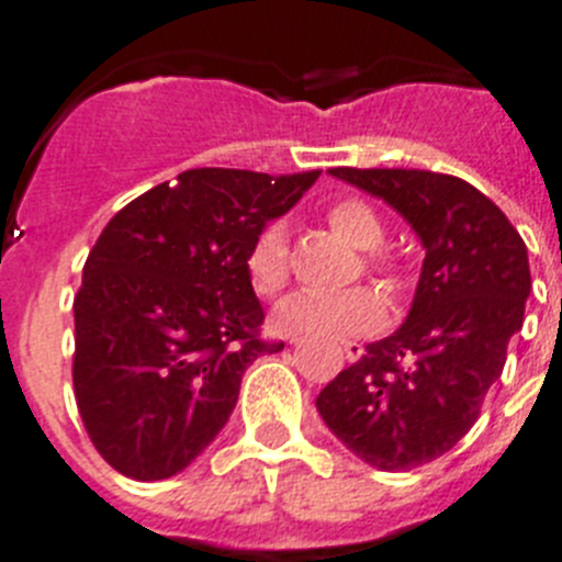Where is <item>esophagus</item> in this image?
Wrapping results in <instances>:
<instances>
[{
	"mask_svg": "<svg viewBox=\"0 0 562 562\" xmlns=\"http://www.w3.org/2000/svg\"><path fill=\"white\" fill-rule=\"evenodd\" d=\"M342 351H346V360H349V362H357L362 357V346L357 340L342 342Z\"/></svg>",
	"mask_w": 562,
	"mask_h": 562,
	"instance_id": "obj_1",
	"label": "esophagus"
}]
</instances>
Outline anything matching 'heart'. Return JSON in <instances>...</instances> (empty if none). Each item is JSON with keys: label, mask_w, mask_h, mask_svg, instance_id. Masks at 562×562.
<instances>
[{"label": "heart", "mask_w": 562, "mask_h": 562, "mask_svg": "<svg viewBox=\"0 0 562 562\" xmlns=\"http://www.w3.org/2000/svg\"><path fill=\"white\" fill-rule=\"evenodd\" d=\"M331 231L342 236L357 250L366 252V265L376 272L391 276V261L376 247L385 238V225L380 213L362 200H337L326 211ZM245 276L250 290L258 297H278L290 284V241H286V227L281 222H267L258 227L250 247L245 252ZM385 321V301L371 286H351L342 292H301L278 306L272 315V326L281 335H317L351 337L366 335L376 329Z\"/></svg>", "instance_id": "obj_1"}]
</instances>
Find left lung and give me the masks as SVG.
<instances>
[{"instance_id":"obj_1","label":"left lung","mask_w":562,"mask_h":562,"mask_svg":"<svg viewBox=\"0 0 562 562\" xmlns=\"http://www.w3.org/2000/svg\"><path fill=\"white\" fill-rule=\"evenodd\" d=\"M389 202L425 247L405 324L369 342L315 400L331 434L366 464L405 473L475 425L524 326L532 276L520 233L479 188L416 168H331Z\"/></svg>"}]
</instances>
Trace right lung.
I'll return each mask as SVG.
<instances>
[{
    "mask_svg": "<svg viewBox=\"0 0 562 562\" xmlns=\"http://www.w3.org/2000/svg\"><path fill=\"white\" fill-rule=\"evenodd\" d=\"M317 177L191 168L103 227L72 306V385L89 439L117 473H182L231 419L247 366L284 349L258 337L265 310L245 252Z\"/></svg>",
    "mask_w": 562,
    "mask_h": 562,
    "instance_id": "1",
    "label": "right lung"
}]
</instances>
